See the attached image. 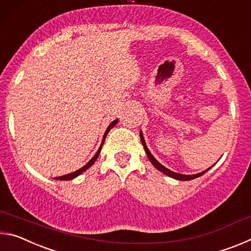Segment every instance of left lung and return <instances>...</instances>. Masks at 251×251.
I'll return each mask as SVG.
<instances>
[{"mask_svg":"<svg viewBox=\"0 0 251 251\" xmlns=\"http://www.w3.org/2000/svg\"><path fill=\"white\" fill-rule=\"evenodd\" d=\"M139 136H141V141H142V144H143V146H144V150H145L146 154H147V157H148V159H150V161L152 164V166L156 167L157 169H158L159 172L165 174V175H167V176H169V177L174 178V179H177V180H192V179H195V178H197V177H199V176L203 175V174L209 171V169L215 165V164H214L211 167L206 169V171H203V172H201V173H198V174H195V175H182V174L175 173V172L171 171V169H168V168L165 167L164 165H161V164L159 163V161L157 160V159L155 158V157L151 155V152L150 151V150H148V147H147V145H146L145 139H144V136H143L142 130H141V133H139Z\"/></svg>","mask_w":251,"mask_h":251,"instance_id":"8db88e82","label":"left lung"}]
</instances>
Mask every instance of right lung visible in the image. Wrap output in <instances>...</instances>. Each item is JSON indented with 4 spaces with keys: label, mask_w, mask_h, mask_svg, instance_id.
I'll use <instances>...</instances> for the list:
<instances>
[{
    "label": "right lung",
    "mask_w": 251,
    "mask_h": 251,
    "mask_svg": "<svg viewBox=\"0 0 251 251\" xmlns=\"http://www.w3.org/2000/svg\"><path fill=\"white\" fill-rule=\"evenodd\" d=\"M118 123V120H115V121H113L112 123H110V124L108 125V127H107V129H106V131L104 133V136H103V139H101V144H100V148L99 150H97V151H96V154L92 157V159L88 161V163L85 165V166H83L82 168H79V169H77V171H75V172H73V173H71V174H67V175H63V176H59V177H56L55 178V179H58V180H71V179H74V178H76L77 176H79L80 174H83L85 171H86V169H88L90 168L93 164L95 163L96 161V159H97V157H99V155L100 154V150H101V146H103V144H104V141H105V138H106V136H107V134H108V131L113 128L114 126H115L116 124Z\"/></svg>",
    "instance_id": "add662e5"
}]
</instances>
